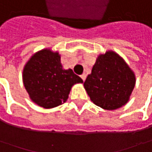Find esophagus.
Wrapping results in <instances>:
<instances>
[{
    "instance_id": "1",
    "label": "esophagus",
    "mask_w": 152,
    "mask_h": 152,
    "mask_svg": "<svg viewBox=\"0 0 152 152\" xmlns=\"http://www.w3.org/2000/svg\"><path fill=\"white\" fill-rule=\"evenodd\" d=\"M81 78H82L83 81H85V79H86V74H85V73H83V75H81Z\"/></svg>"
}]
</instances>
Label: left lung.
Listing matches in <instances>:
<instances>
[{
  "label": "left lung",
  "instance_id": "obj_1",
  "mask_svg": "<svg viewBox=\"0 0 152 152\" xmlns=\"http://www.w3.org/2000/svg\"><path fill=\"white\" fill-rule=\"evenodd\" d=\"M135 84V73L127 62L115 51L107 50L97 56L83 86L96 105L114 110L128 103Z\"/></svg>",
  "mask_w": 152,
  "mask_h": 152
}]
</instances>
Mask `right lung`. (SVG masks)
<instances>
[{"instance_id": "right-lung-1", "label": "right lung", "mask_w": 152, "mask_h": 152, "mask_svg": "<svg viewBox=\"0 0 152 152\" xmlns=\"http://www.w3.org/2000/svg\"><path fill=\"white\" fill-rule=\"evenodd\" d=\"M22 82L32 102L44 109L65 103L72 86L83 83L71 69L62 68L61 56L51 48L39 50L29 58L22 70Z\"/></svg>"}]
</instances>
